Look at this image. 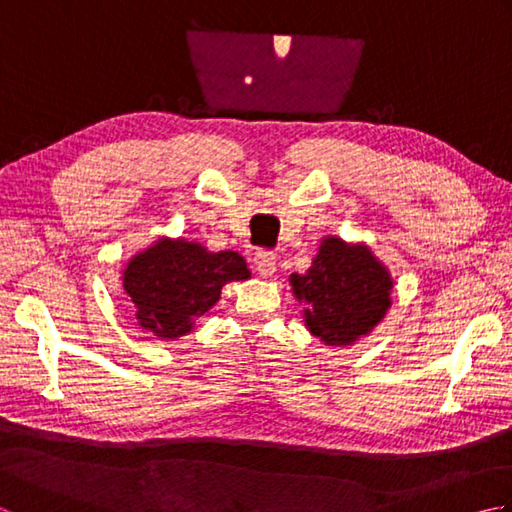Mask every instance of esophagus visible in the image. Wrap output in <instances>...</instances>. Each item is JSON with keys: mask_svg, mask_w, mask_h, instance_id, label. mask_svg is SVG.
Instances as JSON below:
<instances>
[{"mask_svg": "<svg viewBox=\"0 0 512 512\" xmlns=\"http://www.w3.org/2000/svg\"><path fill=\"white\" fill-rule=\"evenodd\" d=\"M255 270L262 277H270L277 270V255L273 253V250H257L255 253Z\"/></svg>", "mask_w": 512, "mask_h": 512, "instance_id": "esophagus-1", "label": "esophagus"}]
</instances>
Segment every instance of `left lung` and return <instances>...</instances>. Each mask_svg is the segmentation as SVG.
Here are the masks:
<instances>
[{
    "label": "left lung",
    "mask_w": 512,
    "mask_h": 512,
    "mask_svg": "<svg viewBox=\"0 0 512 512\" xmlns=\"http://www.w3.org/2000/svg\"><path fill=\"white\" fill-rule=\"evenodd\" d=\"M299 301L308 303L306 325L325 345H352L376 328L391 306V277L365 246L323 239L306 275L290 277Z\"/></svg>",
    "instance_id": "obj_1"
}]
</instances>
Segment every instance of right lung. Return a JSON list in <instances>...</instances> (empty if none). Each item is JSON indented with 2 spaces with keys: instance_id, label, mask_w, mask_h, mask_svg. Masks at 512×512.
Masks as SVG:
<instances>
[{
  "instance_id": "right-lung-1",
  "label": "right lung",
  "mask_w": 512,
  "mask_h": 512,
  "mask_svg": "<svg viewBox=\"0 0 512 512\" xmlns=\"http://www.w3.org/2000/svg\"><path fill=\"white\" fill-rule=\"evenodd\" d=\"M123 275L140 328L158 339H178L215 306L226 281L246 279L250 273L244 257L233 250L209 253L184 239H158L127 264Z\"/></svg>"
}]
</instances>
